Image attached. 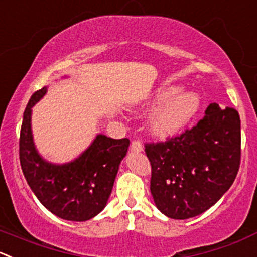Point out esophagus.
<instances>
[{"label": "esophagus", "instance_id": "esophagus-1", "mask_svg": "<svg viewBox=\"0 0 257 257\" xmlns=\"http://www.w3.org/2000/svg\"><path fill=\"white\" fill-rule=\"evenodd\" d=\"M131 149L134 152H142L143 151V144L139 141H133L131 144Z\"/></svg>", "mask_w": 257, "mask_h": 257}]
</instances>
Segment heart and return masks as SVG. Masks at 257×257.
I'll return each mask as SVG.
<instances>
[{
  "mask_svg": "<svg viewBox=\"0 0 257 257\" xmlns=\"http://www.w3.org/2000/svg\"><path fill=\"white\" fill-rule=\"evenodd\" d=\"M178 91L176 88H168L157 94L153 104H162L151 119V131L159 138L174 136L188 124L200 108V98L197 94L186 93L174 94Z\"/></svg>",
  "mask_w": 257,
  "mask_h": 257,
  "instance_id": "obj_1",
  "label": "heart"
}]
</instances>
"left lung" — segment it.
<instances>
[{"mask_svg":"<svg viewBox=\"0 0 257 257\" xmlns=\"http://www.w3.org/2000/svg\"><path fill=\"white\" fill-rule=\"evenodd\" d=\"M206 115L183 133L146 143L151 193L157 208L186 220L212 207L232 186L241 162V121L233 108L210 104Z\"/></svg>","mask_w":257,"mask_h":257,"instance_id":"obj_1","label":"left lung"}]
</instances>
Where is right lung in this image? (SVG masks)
<instances>
[{"mask_svg":"<svg viewBox=\"0 0 257 257\" xmlns=\"http://www.w3.org/2000/svg\"><path fill=\"white\" fill-rule=\"evenodd\" d=\"M45 93V86L35 91L25 109L19 143L22 172L37 200L50 212L62 220H90L106 206L129 139L99 134L75 161L61 166L49 163L37 153L31 133V108Z\"/></svg>","mask_w":257,"mask_h":257,"instance_id":"right-lung-1","label":"right lung"}]
</instances>
